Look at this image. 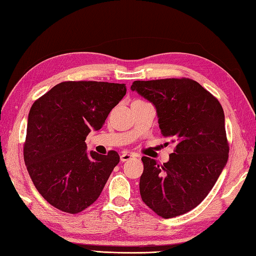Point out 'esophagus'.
Segmentation results:
<instances>
[{"label":"esophagus","instance_id":"obj_1","mask_svg":"<svg viewBox=\"0 0 256 256\" xmlns=\"http://www.w3.org/2000/svg\"><path fill=\"white\" fill-rule=\"evenodd\" d=\"M133 157H135L134 154L128 153V152H124V153H122L121 156H120V158H121V162H126V160H128L133 158Z\"/></svg>","mask_w":256,"mask_h":256}]
</instances>
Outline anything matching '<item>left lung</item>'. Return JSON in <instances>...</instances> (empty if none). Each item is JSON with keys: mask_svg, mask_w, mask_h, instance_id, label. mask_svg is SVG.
<instances>
[{"mask_svg": "<svg viewBox=\"0 0 256 256\" xmlns=\"http://www.w3.org/2000/svg\"><path fill=\"white\" fill-rule=\"evenodd\" d=\"M131 89L153 103L162 135L175 143L162 165L142 157L140 197L164 219L186 214L208 196L228 162L224 108L189 78L138 80Z\"/></svg>", "mask_w": 256, "mask_h": 256, "instance_id": "8db88e82", "label": "left lung"}]
</instances>
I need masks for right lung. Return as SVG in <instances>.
<instances>
[{"label": "right lung", "mask_w": 256, "mask_h": 256, "mask_svg": "<svg viewBox=\"0 0 256 256\" xmlns=\"http://www.w3.org/2000/svg\"><path fill=\"white\" fill-rule=\"evenodd\" d=\"M125 94L124 84L64 81L32 103L24 160L48 204L74 214L99 198L120 156L116 150L89 156L84 140L103 126Z\"/></svg>", "instance_id": "obj_1"}]
</instances>
